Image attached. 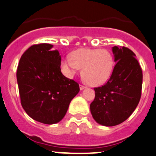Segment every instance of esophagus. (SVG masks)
Instances as JSON below:
<instances>
[{
	"label": "esophagus",
	"mask_w": 156,
	"mask_h": 156,
	"mask_svg": "<svg viewBox=\"0 0 156 156\" xmlns=\"http://www.w3.org/2000/svg\"><path fill=\"white\" fill-rule=\"evenodd\" d=\"M84 88H86L85 86H83V85H80V90H84Z\"/></svg>",
	"instance_id": "34e87169"
}]
</instances>
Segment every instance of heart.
<instances>
[{"label": "heart", "instance_id": "obj_1", "mask_svg": "<svg viewBox=\"0 0 156 156\" xmlns=\"http://www.w3.org/2000/svg\"><path fill=\"white\" fill-rule=\"evenodd\" d=\"M114 66L113 55L106 49H78L72 52L71 57H66L62 61V70L67 77L72 78L82 68L83 78L92 87L107 82Z\"/></svg>", "mask_w": 156, "mask_h": 156}]
</instances>
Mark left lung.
I'll use <instances>...</instances> for the list:
<instances>
[{
    "mask_svg": "<svg viewBox=\"0 0 156 156\" xmlns=\"http://www.w3.org/2000/svg\"><path fill=\"white\" fill-rule=\"evenodd\" d=\"M115 62L112 74L106 84L95 87V99L90 108L94 120L103 126L125 122L133 112L141 97L143 73L132 50L112 48Z\"/></svg>",
    "mask_w": 156,
    "mask_h": 156,
    "instance_id": "obj_1",
    "label": "left lung"
}]
</instances>
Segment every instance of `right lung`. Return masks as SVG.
<instances>
[{
	"mask_svg": "<svg viewBox=\"0 0 156 156\" xmlns=\"http://www.w3.org/2000/svg\"><path fill=\"white\" fill-rule=\"evenodd\" d=\"M53 45H32L21 56L16 78L21 104L34 120L47 125L64 118L79 85L61 72V56Z\"/></svg>",
	"mask_w": 156,
	"mask_h": 156,
	"instance_id": "obj_1",
	"label": "right lung"
}]
</instances>
